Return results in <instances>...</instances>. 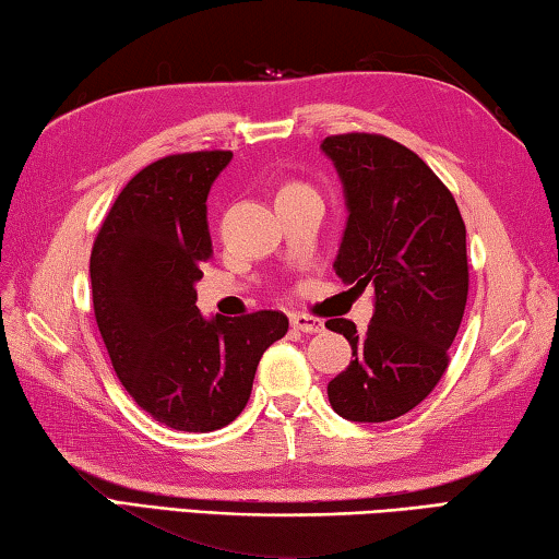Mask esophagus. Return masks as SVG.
I'll return each instance as SVG.
<instances>
[{"instance_id":"1","label":"esophagus","mask_w":559,"mask_h":559,"mask_svg":"<svg viewBox=\"0 0 559 559\" xmlns=\"http://www.w3.org/2000/svg\"><path fill=\"white\" fill-rule=\"evenodd\" d=\"M289 322H292V326L299 329V332H305V334L324 332V322H322V319H314V317H309V314L295 312V314H289Z\"/></svg>"}]
</instances>
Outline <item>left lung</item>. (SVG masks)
<instances>
[{"label":"left lung","instance_id":"1","mask_svg":"<svg viewBox=\"0 0 559 559\" xmlns=\"http://www.w3.org/2000/svg\"><path fill=\"white\" fill-rule=\"evenodd\" d=\"M322 153L349 213L334 272L359 295L373 289L364 334L349 319L326 322L354 356L329 381V404L346 420L381 424L408 414L443 377L468 299L465 225L451 190L406 145L346 133L324 139Z\"/></svg>","mask_w":559,"mask_h":559}]
</instances>
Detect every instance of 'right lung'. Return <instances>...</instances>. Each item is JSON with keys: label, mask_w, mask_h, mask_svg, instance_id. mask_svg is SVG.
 <instances>
[{"label": "right lung", "mask_w": 559, "mask_h": 559, "mask_svg": "<svg viewBox=\"0 0 559 559\" xmlns=\"http://www.w3.org/2000/svg\"><path fill=\"white\" fill-rule=\"evenodd\" d=\"M230 151L168 155L116 198L91 250L98 332L135 404L176 431H217L242 414L282 312L203 317L195 285L213 258L207 195Z\"/></svg>", "instance_id": "obj_1"}]
</instances>
